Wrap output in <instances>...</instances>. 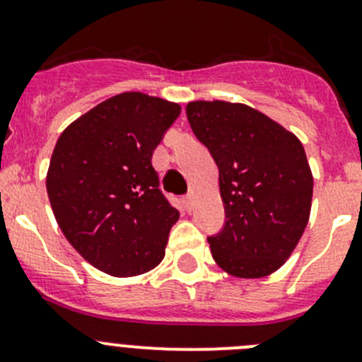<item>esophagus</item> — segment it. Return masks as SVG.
<instances>
[{"label":"esophagus","instance_id":"1","mask_svg":"<svg viewBox=\"0 0 362 362\" xmlns=\"http://www.w3.org/2000/svg\"><path fill=\"white\" fill-rule=\"evenodd\" d=\"M184 206L187 208V210H191V206H192V196L191 194L185 196V198H184Z\"/></svg>","mask_w":362,"mask_h":362}]
</instances>
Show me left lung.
<instances>
[{
	"mask_svg": "<svg viewBox=\"0 0 362 362\" xmlns=\"http://www.w3.org/2000/svg\"><path fill=\"white\" fill-rule=\"evenodd\" d=\"M185 112L218 168L226 224L208 238L215 262L238 279L272 275L310 218L313 177L301 141L243 103L191 101Z\"/></svg>",
	"mask_w": 362,
	"mask_h": 362,
	"instance_id": "1",
	"label": "left lung"
}]
</instances>
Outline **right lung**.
Returning <instances> with one entry per match:
<instances>
[{"mask_svg": "<svg viewBox=\"0 0 362 362\" xmlns=\"http://www.w3.org/2000/svg\"><path fill=\"white\" fill-rule=\"evenodd\" d=\"M180 105L122 93L61 133L47 171V192L66 240L112 276L151 272L164 257L180 214L159 191L152 154Z\"/></svg>", "mask_w": 362, "mask_h": 362, "instance_id": "obj_1", "label": "right lung"}]
</instances>
